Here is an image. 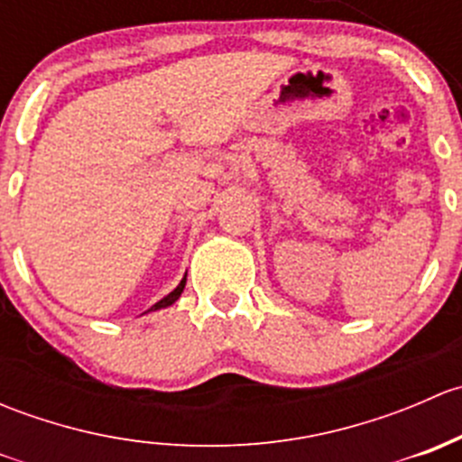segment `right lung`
<instances>
[{
  "label": "right lung",
  "instance_id": "right-lung-1",
  "mask_svg": "<svg viewBox=\"0 0 462 462\" xmlns=\"http://www.w3.org/2000/svg\"><path fill=\"white\" fill-rule=\"evenodd\" d=\"M185 282H188V274H185V277L180 279V283H179V286L174 288V291L170 292V295H165V297H162L161 301H156V304H153L152 309H149V310H161V309H167V306H171V304H174V301L179 300V297H180V292H183V288H185ZM149 310H147V313H149Z\"/></svg>",
  "mask_w": 462,
  "mask_h": 462
}]
</instances>
